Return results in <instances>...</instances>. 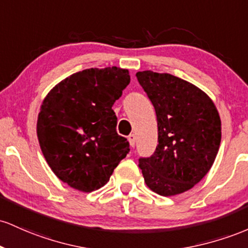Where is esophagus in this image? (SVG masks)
<instances>
[{"mask_svg":"<svg viewBox=\"0 0 248 248\" xmlns=\"http://www.w3.org/2000/svg\"><path fill=\"white\" fill-rule=\"evenodd\" d=\"M127 139H129V143H130V145H131L132 147L135 146V144H136V136L133 135V133H131V135H129V136H127Z\"/></svg>","mask_w":248,"mask_h":248,"instance_id":"esophagus-1","label":"esophagus"}]
</instances>
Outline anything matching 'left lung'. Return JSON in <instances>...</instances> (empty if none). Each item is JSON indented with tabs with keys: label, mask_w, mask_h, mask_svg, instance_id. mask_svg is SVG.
Here are the masks:
<instances>
[{
	"label": "left lung",
	"mask_w": 248,
	"mask_h": 248,
	"mask_svg": "<svg viewBox=\"0 0 248 248\" xmlns=\"http://www.w3.org/2000/svg\"><path fill=\"white\" fill-rule=\"evenodd\" d=\"M139 84L154 104L158 145L151 157L139 158L150 190L176 196L198 184L218 154L221 122L204 91L170 74L139 71Z\"/></svg>",
	"instance_id": "left-lung-1"
}]
</instances>
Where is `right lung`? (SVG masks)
<instances>
[{"label": "right lung", "mask_w": 248, "mask_h": 248, "mask_svg": "<svg viewBox=\"0 0 248 248\" xmlns=\"http://www.w3.org/2000/svg\"><path fill=\"white\" fill-rule=\"evenodd\" d=\"M129 83L126 69H87L58 83L42 103L41 150L52 172L71 187L98 190L129 154V141L116 131L112 110Z\"/></svg>", "instance_id": "1"}]
</instances>
